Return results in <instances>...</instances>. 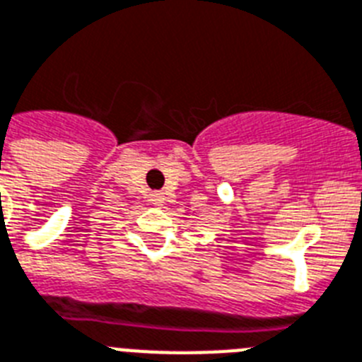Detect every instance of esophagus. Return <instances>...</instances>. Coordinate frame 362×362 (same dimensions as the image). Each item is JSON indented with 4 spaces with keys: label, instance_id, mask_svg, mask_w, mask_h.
Returning a JSON list of instances; mask_svg holds the SVG:
<instances>
[{
    "label": "esophagus",
    "instance_id": "esophagus-1",
    "mask_svg": "<svg viewBox=\"0 0 362 362\" xmlns=\"http://www.w3.org/2000/svg\"><path fill=\"white\" fill-rule=\"evenodd\" d=\"M150 203L153 206H160V205H163V203H165V196H163V194H160V192H153L150 196Z\"/></svg>",
    "mask_w": 362,
    "mask_h": 362
}]
</instances>
